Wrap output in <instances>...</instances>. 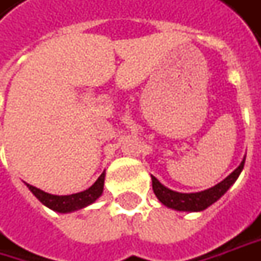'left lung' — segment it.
Segmentation results:
<instances>
[{
    "label": "left lung",
    "mask_w": 261,
    "mask_h": 261,
    "mask_svg": "<svg viewBox=\"0 0 261 261\" xmlns=\"http://www.w3.org/2000/svg\"><path fill=\"white\" fill-rule=\"evenodd\" d=\"M244 163H246V156L243 158L237 169L234 172H231L224 180H221L220 184H217L210 189L201 191V192H176V191H172V189L166 188L163 184H160L154 176H151L153 192L158 196L159 201L167 208H172L175 211L201 212L203 210H206L208 206H211L212 203L217 202L221 196H224V193L236 184L238 176L244 169Z\"/></svg>",
    "instance_id": "left-lung-1"
}]
</instances>
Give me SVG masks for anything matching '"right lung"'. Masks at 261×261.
Here are the masks:
<instances>
[{
	"mask_svg": "<svg viewBox=\"0 0 261 261\" xmlns=\"http://www.w3.org/2000/svg\"><path fill=\"white\" fill-rule=\"evenodd\" d=\"M103 180H105V172L96 179L91 188H88L84 192L72 193V195H51V193L44 192L39 188L27 185V188L30 189V192L40 201L44 206L50 208L51 211L60 212V214H69V212H75L86 208L102 195L103 192Z\"/></svg>",
	"mask_w": 261,
	"mask_h": 261,
	"instance_id": "add662e5",
	"label": "right lung"
}]
</instances>
